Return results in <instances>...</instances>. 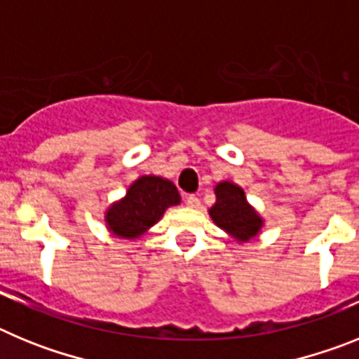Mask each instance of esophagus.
<instances>
[{"instance_id": "obj_1", "label": "esophagus", "mask_w": 359, "mask_h": 359, "mask_svg": "<svg viewBox=\"0 0 359 359\" xmlns=\"http://www.w3.org/2000/svg\"><path fill=\"white\" fill-rule=\"evenodd\" d=\"M185 205H187V207H190V208H198L199 205H201V203H199L198 196L187 194V196H185Z\"/></svg>"}]
</instances>
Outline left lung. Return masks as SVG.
I'll return each instance as SVG.
<instances>
[{
	"mask_svg": "<svg viewBox=\"0 0 359 359\" xmlns=\"http://www.w3.org/2000/svg\"><path fill=\"white\" fill-rule=\"evenodd\" d=\"M208 212L219 228L243 243L255 237L262 226L261 215L250 207L244 190L231 182L215 187V203Z\"/></svg>",
	"mask_w": 359,
	"mask_h": 359,
	"instance_id": "obj_1",
	"label": "left lung"
}]
</instances>
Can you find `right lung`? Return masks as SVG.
Instances as JSON below:
<instances>
[{
  "label": "right lung",
  "instance_id": "1",
  "mask_svg": "<svg viewBox=\"0 0 359 359\" xmlns=\"http://www.w3.org/2000/svg\"><path fill=\"white\" fill-rule=\"evenodd\" d=\"M177 203L180 192L172 182L158 176H142L129 187L126 198L111 205L106 212L107 228L116 237L136 239Z\"/></svg>",
  "mask_w": 359,
  "mask_h": 359
}]
</instances>
